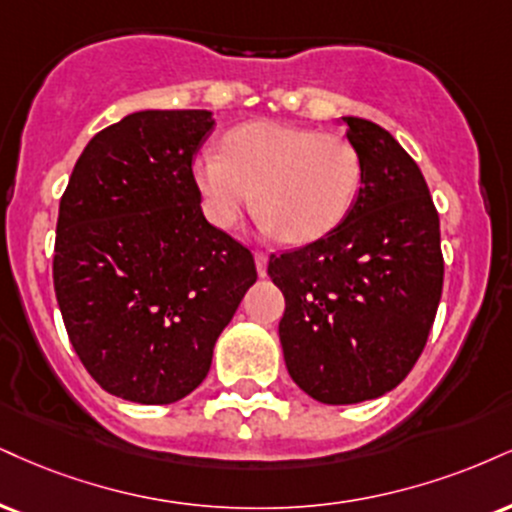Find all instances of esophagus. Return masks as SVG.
Here are the masks:
<instances>
[{"mask_svg":"<svg viewBox=\"0 0 512 512\" xmlns=\"http://www.w3.org/2000/svg\"><path fill=\"white\" fill-rule=\"evenodd\" d=\"M255 264H257V274L267 276V252L257 250L255 252Z\"/></svg>","mask_w":512,"mask_h":512,"instance_id":"obj_1","label":"esophagus"}]
</instances>
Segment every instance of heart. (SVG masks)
Segmentation results:
<instances>
[{"mask_svg":"<svg viewBox=\"0 0 512 512\" xmlns=\"http://www.w3.org/2000/svg\"><path fill=\"white\" fill-rule=\"evenodd\" d=\"M193 176L214 226L231 229L255 197L264 229L298 245L326 236L348 217L362 162L343 135L255 121L226 133L224 155L202 152Z\"/></svg>","mask_w":512,"mask_h":512,"instance_id":"1","label":"heart"}]
</instances>
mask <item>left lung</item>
Returning <instances> with one entry per match:
<instances>
[{
    "mask_svg": "<svg viewBox=\"0 0 512 512\" xmlns=\"http://www.w3.org/2000/svg\"><path fill=\"white\" fill-rule=\"evenodd\" d=\"M343 121L362 162L353 209L267 267L286 298L279 338L288 374L326 405L396 389L422 355L443 288L439 214L420 166L377 123Z\"/></svg>",
    "mask_w": 512,
    "mask_h": 512,
    "instance_id": "1",
    "label": "left lung"
}]
</instances>
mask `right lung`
I'll use <instances>...</instances> for the list:
<instances>
[{"label":"right lung","instance_id":"add662e5","mask_svg":"<svg viewBox=\"0 0 512 512\" xmlns=\"http://www.w3.org/2000/svg\"><path fill=\"white\" fill-rule=\"evenodd\" d=\"M205 109L128 114L90 140L59 202L54 293L66 334L104 391L176 403L257 281L252 252L205 219L193 155Z\"/></svg>","mask_w":512,"mask_h":512}]
</instances>
